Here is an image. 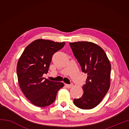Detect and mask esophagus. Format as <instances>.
<instances>
[{
    "label": "esophagus",
    "instance_id": "esophagus-1",
    "mask_svg": "<svg viewBox=\"0 0 129 129\" xmlns=\"http://www.w3.org/2000/svg\"><path fill=\"white\" fill-rule=\"evenodd\" d=\"M65 86H66L68 88H71L73 86V84H65Z\"/></svg>",
    "mask_w": 129,
    "mask_h": 129
}]
</instances>
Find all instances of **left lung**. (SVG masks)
<instances>
[{
    "instance_id": "8db88e82",
    "label": "left lung",
    "mask_w": 129,
    "mask_h": 129,
    "mask_svg": "<svg viewBox=\"0 0 129 129\" xmlns=\"http://www.w3.org/2000/svg\"><path fill=\"white\" fill-rule=\"evenodd\" d=\"M69 44L82 71L88 75L83 95L74 99V104L80 109H91L101 102L110 88V62L103 49L95 43L78 41Z\"/></svg>"
}]
</instances>
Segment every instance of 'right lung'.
<instances>
[{"label":"right lung","mask_w":129,"mask_h":129,"mask_svg":"<svg viewBox=\"0 0 129 129\" xmlns=\"http://www.w3.org/2000/svg\"><path fill=\"white\" fill-rule=\"evenodd\" d=\"M65 44L38 39L25 48L19 58L16 68L19 86L34 105L45 107L51 105L58 90L64 86V83L45 79L43 76L48 73L53 54Z\"/></svg>","instance_id":"1"}]
</instances>
